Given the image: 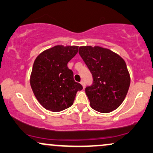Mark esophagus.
Listing matches in <instances>:
<instances>
[{"instance_id":"1","label":"esophagus","mask_w":153,"mask_h":153,"mask_svg":"<svg viewBox=\"0 0 153 153\" xmlns=\"http://www.w3.org/2000/svg\"><path fill=\"white\" fill-rule=\"evenodd\" d=\"M80 84H81V85H82V88H85V82L83 81V80H82V81L80 82Z\"/></svg>"}]
</instances>
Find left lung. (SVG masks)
<instances>
[{
	"mask_svg": "<svg viewBox=\"0 0 153 153\" xmlns=\"http://www.w3.org/2000/svg\"><path fill=\"white\" fill-rule=\"evenodd\" d=\"M79 54L93 76V83L85 88L91 108L109 113L122 104L129 90L130 77L120 56L100 47H79Z\"/></svg>",
	"mask_w": 153,
	"mask_h": 153,
	"instance_id": "obj_1",
	"label": "left lung"
}]
</instances>
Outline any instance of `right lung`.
<instances>
[{"label": "right lung", "instance_id": "right-lung-1", "mask_svg": "<svg viewBox=\"0 0 153 153\" xmlns=\"http://www.w3.org/2000/svg\"><path fill=\"white\" fill-rule=\"evenodd\" d=\"M78 51V46L57 45L44 51L35 59L31 87L36 99L46 109L58 112L69 108L77 92L82 89L67 65Z\"/></svg>", "mask_w": 153, "mask_h": 153}]
</instances>
